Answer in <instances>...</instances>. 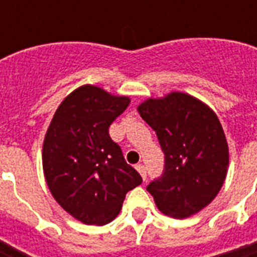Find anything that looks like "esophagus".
<instances>
[{
    "instance_id": "1",
    "label": "esophagus",
    "mask_w": 257,
    "mask_h": 257,
    "mask_svg": "<svg viewBox=\"0 0 257 257\" xmlns=\"http://www.w3.org/2000/svg\"><path fill=\"white\" fill-rule=\"evenodd\" d=\"M136 169L139 172H140L141 177H143V180H147V169H145V167L143 164H137L136 165Z\"/></svg>"
}]
</instances>
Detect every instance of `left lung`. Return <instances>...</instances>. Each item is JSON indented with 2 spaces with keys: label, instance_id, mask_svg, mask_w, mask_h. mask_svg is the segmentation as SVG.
Returning a JSON list of instances; mask_svg holds the SVG:
<instances>
[{
  "label": "left lung",
  "instance_id": "obj_1",
  "mask_svg": "<svg viewBox=\"0 0 257 257\" xmlns=\"http://www.w3.org/2000/svg\"><path fill=\"white\" fill-rule=\"evenodd\" d=\"M156 132L164 169L147 191L157 208L184 219L207 207L227 176L229 153L223 126L207 105L185 93L149 98L137 108Z\"/></svg>",
  "mask_w": 257,
  "mask_h": 257
}]
</instances>
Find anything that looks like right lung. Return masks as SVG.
Returning <instances> with one entry per match:
<instances>
[{
	"label": "right lung",
	"mask_w": 257,
	"mask_h": 257,
	"mask_svg": "<svg viewBox=\"0 0 257 257\" xmlns=\"http://www.w3.org/2000/svg\"><path fill=\"white\" fill-rule=\"evenodd\" d=\"M129 101L84 85L62 101L46 132L42 167L48 187L56 201L84 224L112 221L125 195L143 183L109 136V126Z\"/></svg>",
	"instance_id": "right-lung-1"
}]
</instances>
